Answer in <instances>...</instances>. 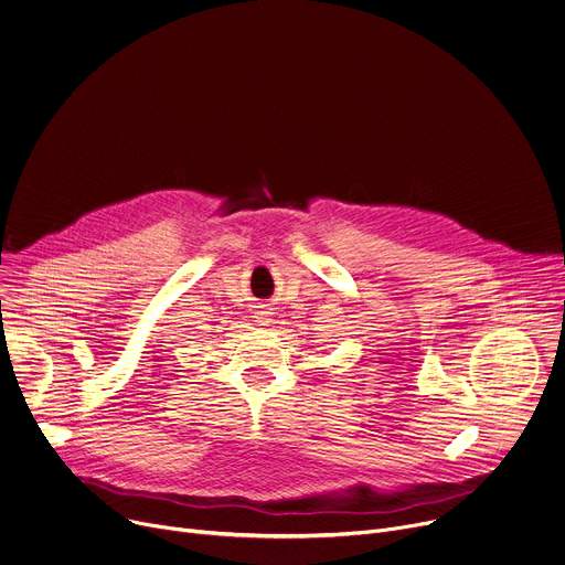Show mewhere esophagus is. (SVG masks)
Wrapping results in <instances>:
<instances>
[{
    "instance_id": "34e87169",
    "label": "esophagus",
    "mask_w": 565,
    "mask_h": 565,
    "mask_svg": "<svg viewBox=\"0 0 565 565\" xmlns=\"http://www.w3.org/2000/svg\"><path fill=\"white\" fill-rule=\"evenodd\" d=\"M253 317H255V321H257L259 327H268V321H270V310H268L266 306H262Z\"/></svg>"
}]
</instances>
